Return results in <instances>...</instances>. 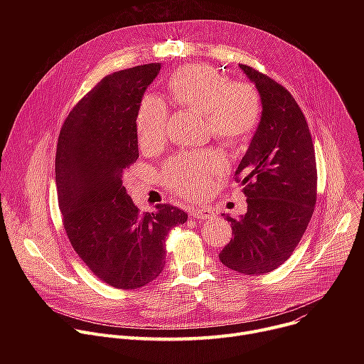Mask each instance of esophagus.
Returning <instances> with one entry per match:
<instances>
[{"mask_svg": "<svg viewBox=\"0 0 364 364\" xmlns=\"http://www.w3.org/2000/svg\"><path fill=\"white\" fill-rule=\"evenodd\" d=\"M194 219H197V220H209V219H212L215 215H213V212H210L209 209H204V207H198V209H194V210H191V213H190Z\"/></svg>", "mask_w": 364, "mask_h": 364, "instance_id": "esophagus-1", "label": "esophagus"}]
</instances>
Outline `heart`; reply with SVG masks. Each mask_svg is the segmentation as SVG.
<instances>
[{
    "label": "heart",
    "instance_id": "obj_1",
    "mask_svg": "<svg viewBox=\"0 0 364 364\" xmlns=\"http://www.w3.org/2000/svg\"><path fill=\"white\" fill-rule=\"evenodd\" d=\"M166 87L176 105L204 114L205 129L220 142L237 146L250 139L262 118V97L246 80H229L207 65H184L166 79ZM168 108L154 95L141 99L135 117L138 142L144 149H155L167 138ZM228 167L220 151L180 152L166 161L161 178L173 193L201 197L215 176Z\"/></svg>",
    "mask_w": 364,
    "mask_h": 364
}]
</instances>
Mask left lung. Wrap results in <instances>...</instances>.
Masks as SVG:
<instances>
[{"instance_id": "left-lung-1", "label": "left lung", "mask_w": 364, "mask_h": 364, "mask_svg": "<svg viewBox=\"0 0 364 364\" xmlns=\"http://www.w3.org/2000/svg\"><path fill=\"white\" fill-rule=\"evenodd\" d=\"M262 97V118L235 181L247 197L240 219L226 216L233 239L220 262L239 274L264 275L298 246L317 203V164L306 119L294 96L269 76L240 65Z\"/></svg>"}]
</instances>
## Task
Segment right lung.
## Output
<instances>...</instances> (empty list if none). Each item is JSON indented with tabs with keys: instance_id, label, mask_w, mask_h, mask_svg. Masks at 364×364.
<instances>
[{
	"instance_id": "add662e5",
	"label": "right lung",
	"mask_w": 364,
	"mask_h": 364,
	"mask_svg": "<svg viewBox=\"0 0 364 364\" xmlns=\"http://www.w3.org/2000/svg\"><path fill=\"white\" fill-rule=\"evenodd\" d=\"M161 69L141 65L103 77L70 111L56 149L62 222L72 247L105 284L136 289L166 265V240L187 213L171 204L139 213L122 186L138 160L135 117L145 89Z\"/></svg>"
}]
</instances>
